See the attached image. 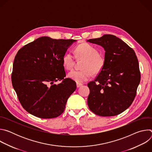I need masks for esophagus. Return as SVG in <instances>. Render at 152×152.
<instances>
[{
  "instance_id": "esophagus-1",
  "label": "esophagus",
  "mask_w": 152,
  "mask_h": 152,
  "mask_svg": "<svg viewBox=\"0 0 152 152\" xmlns=\"http://www.w3.org/2000/svg\"><path fill=\"white\" fill-rule=\"evenodd\" d=\"M82 85V83H76V86H77V88H79V87H80V86Z\"/></svg>"
}]
</instances>
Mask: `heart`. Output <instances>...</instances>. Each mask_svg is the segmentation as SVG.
Wrapping results in <instances>:
<instances>
[{"instance_id":"obj_1","label":"heart","mask_w":152,"mask_h":152,"mask_svg":"<svg viewBox=\"0 0 152 152\" xmlns=\"http://www.w3.org/2000/svg\"><path fill=\"white\" fill-rule=\"evenodd\" d=\"M77 59H84L82 66L83 70H73L68 75L69 78L78 83H82L90 79L94 74L100 73L104 67L105 60L99 55V51L94 46L87 42H83L76 46L74 51ZM62 62L64 67L67 70L73 69L75 64V56L70 52L65 53Z\"/></svg>"}]
</instances>
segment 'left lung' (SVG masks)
<instances>
[{
  "mask_svg": "<svg viewBox=\"0 0 152 152\" xmlns=\"http://www.w3.org/2000/svg\"><path fill=\"white\" fill-rule=\"evenodd\" d=\"M87 41L102 46L105 64L96 79L88 83L90 110L102 117L118 115L132 103L141 74L134 50L115 35L106 34Z\"/></svg>",
  "mask_w": 152,
  "mask_h": 152,
  "instance_id": "left-lung-1",
  "label": "left lung"
}]
</instances>
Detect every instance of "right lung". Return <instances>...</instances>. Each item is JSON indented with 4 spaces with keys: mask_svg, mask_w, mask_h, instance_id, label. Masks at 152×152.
<instances>
[{
    "mask_svg": "<svg viewBox=\"0 0 152 152\" xmlns=\"http://www.w3.org/2000/svg\"><path fill=\"white\" fill-rule=\"evenodd\" d=\"M76 40L42 37L28 43L17 53L11 80L19 102L29 114L53 118L64 111L76 82L66 76L62 59ZM58 80L62 82L56 85Z\"/></svg>",
    "mask_w": 152,
    "mask_h": 152,
    "instance_id": "obj_1",
    "label": "right lung"
}]
</instances>
